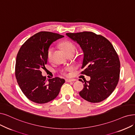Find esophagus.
<instances>
[{
	"instance_id": "34e87169",
	"label": "esophagus",
	"mask_w": 135,
	"mask_h": 135,
	"mask_svg": "<svg viewBox=\"0 0 135 135\" xmlns=\"http://www.w3.org/2000/svg\"><path fill=\"white\" fill-rule=\"evenodd\" d=\"M75 80H76L74 79H66V81L67 82H72V81H74Z\"/></svg>"
}]
</instances>
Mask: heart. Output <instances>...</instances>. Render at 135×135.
Segmentation results:
<instances>
[{
  "label": "heart",
  "instance_id": "heart-1",
  "mask_svg": "<svg viewBox=\"0 0 135 135\" xmlns=\"http://www.w3.org/2000/svg\"><path fill=\"white\" fill-rule=\"evenodd\" d=\"M60 46L67 55L75 54L76 51H77V48H76L75 45L72 42L69 41H64L60 44ZM53 53L54 49L52 47H50L47 51V59L49 61L52 60Z\"/></svg>",
  "mask_w": 135,
  "mask_h": 135
}]
</instances>
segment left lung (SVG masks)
<instances>
[{"label": "left lung", "instance_id": "obj_1", "mask_svg": "<svg viewBox=\"0 0 135 135\" xmlns=\"http://www.w3.org/2000/svg\"><path fill=\"white\" fill-rule=\"evenodd\" d=\"M83 52L81 72L90 76L84 83L80 96L90 103H99L109 97L118 83L120 63L113 46L106 38L92 32L67 33Z\"/></svg>", "mask_w": 135, "mask_h": 135}]
</instances>
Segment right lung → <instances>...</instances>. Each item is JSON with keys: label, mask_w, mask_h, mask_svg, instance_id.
<instances>
[{"label": "right lung", "mask_w": 135, "mask_h": 135, "mask_svg": "<svg viewBox=\"0 0 135 135\" xmlns=\"http://www.w3.org/2000/svg\"><path fill=\"white\" fill-rule=\"evenodd\" d=\"M60 34L41 31L29 38L17 53L15 76L19 87L31 101L44 104L55 99L65 80L59 77L49 79L48 83L41 71L47 63L50 45L63 37Z\"/></svg>", "instance_id": "right-lung-1"}]
</instances>
